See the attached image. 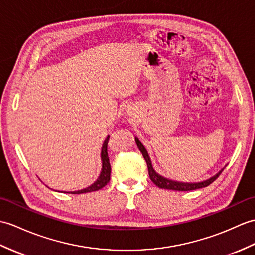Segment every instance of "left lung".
I'll return each instance as SVG.
<instances>
[{
	"label": "left lung",
	"instance_id": "8db88e82",
	"mask_svg": "<svg viewBox=\"0 0 255 255\" xmlns=\"http://www.w3.org/2000/svg\"><path fill=\"white\" fill-rule=\"evenodd\" d=\"M135 143H137L139 150L141 151L142 155H143L146 165H147V169H149V176L151 180L153 181V183H155V185L158 188H162V189H168V190H175V191H190V190H195V189H200V188H204V187H208L209 185L216 180V178L218 176L221 175V173L223 171V169L220 171V173L216 174L215 176L211 177L210 179L202 181V182H193V183H188V182H178V181H173V180H169L167 178H164V177L159 176L158 174L155 173V170L153 169L152 167V164H151V159L149 154H147V152L145 150V147L143 146V144L141 143L139 141L138 138H135Z\"/></svg>",
	"mask_w": 255,
	"mask_h": 255
}]
</instances>
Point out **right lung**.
<instances>
[{
  "label": "right lung",
  "instance_id": "right-lung-1",
  "mask_svg": "<svg viewBox=\"0 0 255 255\" xmlns=\"http://www.w3.org/2000/svg\"><path fill=\"white\" fill-rule=\"evenodd\" d=\"M109 139H110V135L105 139L103 146H102V151H101V158H102V171H101V174L99 176V178L97 179V181L92 183L91 186H89L88 188L82 189V190L72 191L70 193L79 194V193L98 191L99 189L103 188L106 185V183L110 181V178H111V165H110V158H109V154H108Z\"/></svg>",
  "mask_w": 255,
  "mask_h": 255
}]
</instances>
